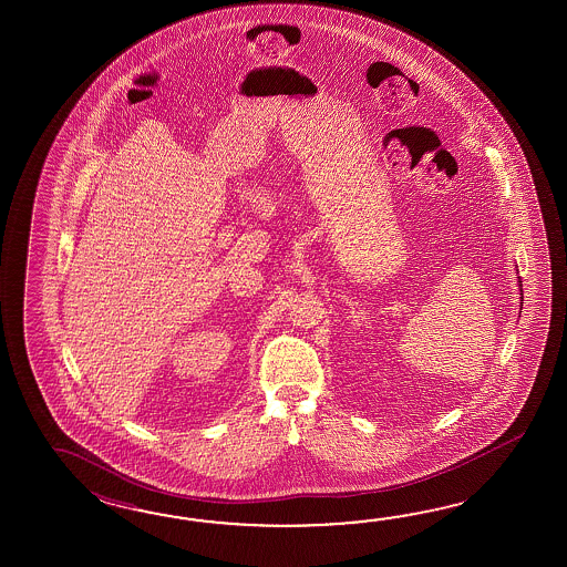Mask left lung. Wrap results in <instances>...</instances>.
<instances>
[{"label":"left lung","instance_id":"1","mask_svg":"<svg viewBox=\"0 0 567 567\" xmlns=\"http://www.w3.org/2000/svg\"><path fill=\"white\" fill-rule=\"evenodd\" d=\"M518 286H520V288H523V284H520V281H518ZM520 291H523V289H520ZM520 303H523V298H520Z\"/></svg>","mask_w":567,"mask_h":567}]
</instances>
